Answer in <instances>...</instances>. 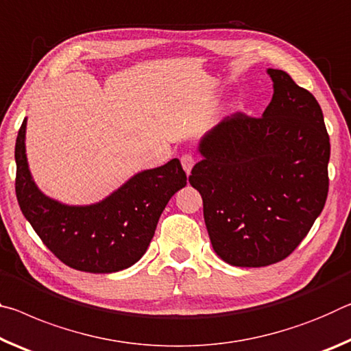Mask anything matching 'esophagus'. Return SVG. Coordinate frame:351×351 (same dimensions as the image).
Instances as JSON below:
<instances>
[{"label": "esophagus", "mask_w": 351, "mask_h": 351, "mask_svg": "<svg viewBox=\"0 0 351 351\" xmlns=\"http://www.w3.org/2000/svg\"><path fill=\"white\" fill-rule=\"evenodd\" d=\"M180 162H182V166H183V171L186 172V176H189V172H191L194 163H196V158H194L191 154H185V155H182Z\"/></svg>", "instance_id": "obj_1"}]
</instances>
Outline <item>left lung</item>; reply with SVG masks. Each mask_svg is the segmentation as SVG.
Returning a JSON list of instances; mask_svg holds the SVG:
<instances>
[{
    "instance_id": "1",
    "label": "left lung",
    "mask_w": 351,
    "mask_h": 351,
    "mask_svg": "<svg viewBox=\"0 0 351 351\" xmlns=\"http://www.w3.org/2000/svg\"><path fill=\"white\" fill-rule=\"evenodd\" d=\"M267 74L274 96L263 117L238 112L206 132L189 176L211 245L238 267L289 256L328 196L330 136L319 102L286 71Z\"/></svg>"
}]
</instances>
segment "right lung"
Returning <instances> with one entry per match:
<instances>
[{
    "mask_svg": "<svg viewBox=\"0 0 351 351\" xmlns=\"http://www.w3.org/2000/svg\"><path fill=\"white\" fill-rule=\"evenodd\" d=\"M26 118L15 143V193L21 213L43 244L76 271L112 274L146 254L169 199L186 185L177 158L146 169L91 205H65L40 191L26 158Z\"/></svg>",
    "mask_w": 351,
    "mask_h": 351,
    "instance_id": "right-lung-1",
    "label": "right lung"
}]
</instances>
